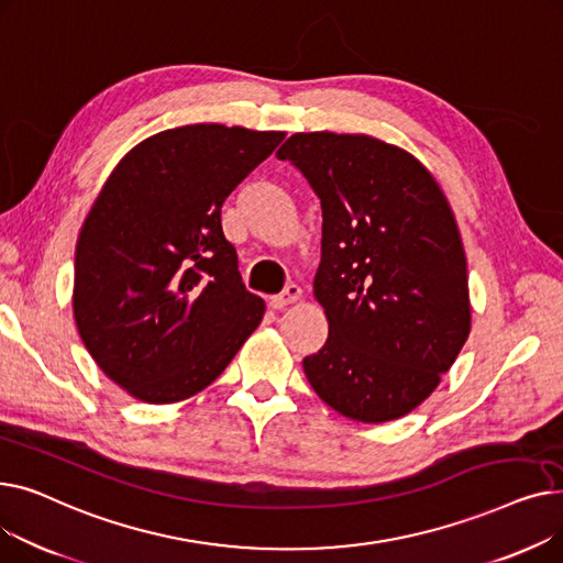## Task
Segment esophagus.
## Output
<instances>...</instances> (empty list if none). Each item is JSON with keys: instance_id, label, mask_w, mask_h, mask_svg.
<instances>
[{"instance_id": "1", "label": "esophagus", "mask_w": 563, "mask_h": 563, "mask_svg": "<svg viewBox=\"0 0 563 563\" xmlns=\"http://www.w3.org/2000/svg\"><path fill=\"white\" fill-rule=\"evenodd\" d=\"M301 294H303L301 287L291 283V285H287L280 294H276V297L269 299V306L276 308V310H280V308H285V306H289V303H294V301H299Z\"/></svg>"}]
</instances>
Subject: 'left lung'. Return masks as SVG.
<instances>
[{"mask_svg":"<svg viewBox=\"0 0 563 563\" xmlns=\"http://www.w3.org/2000/svg\"><path fill=\"white\" fill-rule=\"evenodd\" d=\"M278 159L321 200L314 297L329 340L303 358L314 393L378 424L420 406L470 335L465 251L433 175L365 134H291Z\"/></svg>","mask_w":563,"mask_h":563,"instance_id":"obj_1","label":"left lung"}]
</instances>
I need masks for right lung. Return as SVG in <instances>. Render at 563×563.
<instances>
[{
    "label": "right lung",
    "instance_id": "right-lung-1",
    "mask_svg": "<svg viewBox=\"0 0 563 563\" xmlns=\"http://www.w3.org/2000/svg\"><path fill=\"white\" fill-rule=\"evenodd\" d=\"M283 139L185 125L111 170L77 240L73 312L98 367L132 397L200 393L257 329L264 301L242 283L221 207Z\"/></svg>",
    "mask_w": 563,
    "mask_h": 563
}]
</instances>
